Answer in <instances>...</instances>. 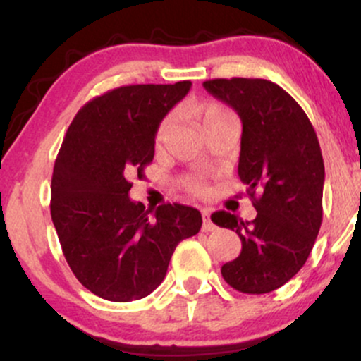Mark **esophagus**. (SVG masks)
Masks as SVG:
<instances>
[{"mask_svg":"<svg viewBox=\"0 0 361 361\" xmlns=\"http://www.w3.org/2000/svg\"><path fill=\"white\" fill-rule=\"evenodd\" d=\"M202 217H204L202 231H204V233H210V231H215V224L210 221V214L207 212V210H202Z\"/></svg>","mask_w":361,"mask_h":361,"instance_id":"obj_1","label":"esophagus"}]
</instances>
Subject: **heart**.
I'll return each instance as SVG.
<instances>
[{
  "label": "heart",
  "instance_id": "b5f03b06",
  "mask_svg": "<svg viewBox=\"0 0 361 361\" xmlns=\"http://www.w3.org/2000/svg\"><path fill=\"white\" fill-rule=\"evenodd\" d=\"M193 115L198 118V122L202 123V127H207L209 123H212L214 120L224 117V115H229L231 111H227L226 109H222L221 105H217V103L214 102H205V103H197V105L193 106ZM169 127V120H164L163 123H161L159 128H157V142H161L163 140L164 135H166V130ZM183 186L188 192L192 193H204L205 192V185L204 181L200 180V178H195V176H190V178H185L183 180Z\"/></svg>",
  "mask_w": 361,
  "mask_h": 361
}]
</instances>
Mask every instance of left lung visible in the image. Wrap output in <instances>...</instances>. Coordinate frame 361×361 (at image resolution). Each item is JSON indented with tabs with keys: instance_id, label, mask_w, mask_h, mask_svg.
Masks as SVG:
<instances>
[{
	"instance_id": "1",
	"label": "left lung",
	"mask_w": 361,
	"mask_h": 361,
	"mask_svg": "<svg viewBox=\"0 0 361 361\" xmlns=\"http://www.w3.org/2000/svg\"><path fill=\"white\" fill-rule=\"evenodd\" d=\"M204 88L241 118L238 171L258 212L251 222L226 210L212 214V222L235 231L243 244L222 276L243 293L273 292L304 267L321 229L324 161L316 130L299 103L271 81L210 80Z\"/></svg>"
}]
</instances>
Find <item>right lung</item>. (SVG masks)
Segmentation results:
<instances>
[{
  "instance_id": "1",
  "label": "right lung",
  "mask_w": 361,
  "mask_h": 361,
  "mask_svg": "<svg viewBox=\"0 0 361 361\" xmlns=\"http://www.w3.org/2000/svg\"><path fill=\"white\" fill-rule=\"evenodd\" d=\"M190 81L132 85L78 111L54 164L51 215L66 261L94 295L139 300L164 280L178 243L200 231L193 207L146 210L130 200V178L154 157L156 132Z\"/></svg>"
}]
</instances>
